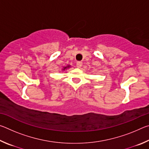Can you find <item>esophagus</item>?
<instances>
[{"label":"esophagus","instance_id":"esophagus-1","mask_svg":"<svg viewBox=\"0 0 149 149\" xmlns=\"http://www.w3.org/2000/svg\"><path fill=\"white\" fill-rule=\"evenodd\" d=\"M82 65H83V63L81 62H77L76 65H77V68H80L82 66Z\"/></svg>","mask_w":149,"mask_h":149}]
</instances>
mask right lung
<instances>
[{"instance_id": "right-lung-1", "label": "right lung", "mask_w": 149, "mask_h": 149, "mask_svg": "<svg viewBox=\"0 0 149 149\" xmlns=\"http://www.w3.org/2000/svg\"><path fill=\"white\" fill-rule=\"evenodd\" d=\"M70 66H71V65H67L66 66H64V67H63V68L62 69V70H67L68 68H70Z\"/></svg>"}]
</instances>
